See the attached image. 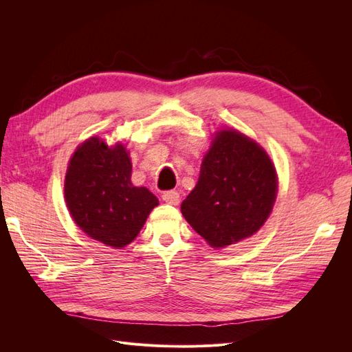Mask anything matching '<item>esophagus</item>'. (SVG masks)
Returning <instances> with one entry per match:
<instances>
[{"instance_id":"obj_1","label":"esophagus","mask_w":352,"mask_h":352,"mask_svg":"<svg viewBox=\"0 0 352 352\" xmlns=\"http://www.w3.org/2000/svg\"><path fill=\"white\" fill-rule=\"evenodd\" d=\"M162 197H163V201H166L170 206H177L180 201V195L179 192H176V190H167V192H164Z\"/></svg>"}]
</instances>
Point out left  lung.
<instances>
[{
	"mask_svg": "<svg viewBox=\"0 0 352 352\" xmlns=\"http://www.w3.org/2000/svg\"><path fill=\"white\" fill-rule=\"evenodd\" d=\"M276 194L278 175L267 153L241 132L220 131L180 210L212 248H223L250 238L264 225Z\"/></svg>",
	"mask_w": 352,
	"mask_h": 352,
	"instance_id": "1",
	"label": "left lung"
}]
</instances>
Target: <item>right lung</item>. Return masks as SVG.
Here are the masks:
<instances>
[{
	"instance_id": "right-lung-1",
	"label": "right lung",
	"mask_w": 352,
	"mask_h": 352,
	"mask_svg": "<svg viewBox=\"0 0 352 352\" xmlns=\"http://www.w3.org/2000/svg\"><path fill=\"white\" fill-rule=\"evenodd\" d=\"M132 163L122 144L109 146L89 138L72 155L65 197L74 223L95 241L113 248L131 243L158 206L146 188L131 182Z\"/></svg>"
}]
</instances>
